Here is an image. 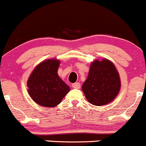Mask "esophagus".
<instances>
[{
  "label": "esophagus",
  "instance_id": "obj_1",
  "mask_svg": "<svg viewBox=\"0 0 146 146\" xmlns=\"http://www.w3.org/2000/svg\"><path fill=\"white\" fill-rule=\"evenodd\" d=\"M72 86L73 88H76V89H79V88H80L81 85H80V84L79 83V82H76V83L72 84Z\"/></svg>",
  "mask_w": 146,
  "mask_h": 146
}]
</instances>
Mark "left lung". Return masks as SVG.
Returning <instances> with one entry per match:
<instances>
[{
	"label": "left lung",
	"instance_id": "8db88e82",
	"mask_svg": "<svg viewBox=\"0 0 146 146\" xmlns=\"http://www.w3.org/2000/svg\"><path fill=\"white\" fill-rule=\"evenodd\" d=\"M120 77L115 64L109 60H96L90 66L82 91L92 105L101 106L111 103L119 92Z\"/></svg>",
	"mask_w": 146,
	"mask_h": 146
}]
</instances>
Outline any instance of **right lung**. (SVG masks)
Masks as SVG:
<instances>
[{"instance_id": "right-lung-1", "label": "right lung", "mask_w": 146, "mask_h": 146, "mask_svg": "<svg viewBox=\"0 0 146 146\" xmlns=\"http://www.w3.org/2000/svg\"><path fill=\"white\" fill-rule=\"evenodd\" d=\"M60 64V62L57 59L43 61L34 68L29 77V94L40 106H57L70 91V86L58 74Z\"/></svg>"}]
</instances>
